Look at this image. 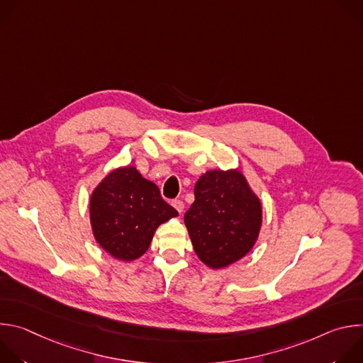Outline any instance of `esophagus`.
Instances as JSON below:
<instances>
[{
    "label": "esophagus",
    "instance_id": "esophagus-1",
    "mask_svg": "<svg viewBox=\"0 0 363 363\" xmlns=\"http://www.w3.org/2000/svg\"><path fill=\"white\" fill-rule=\"evenodd\" d=\"M172 206H174V208H175L179 214L184 211V202H182L181 199H175V201H172Z\"/></svg>",
    "mask_w": 363,
    "mask_h": 363
}]
</instances>
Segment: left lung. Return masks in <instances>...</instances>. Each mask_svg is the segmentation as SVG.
<instances>
[{
    "label": "left lung",
    "instance_id": "1",
    "mask_svg": "<svg viewBox=\"0 0 363 363\" xmlns=\"http://www.w3.org/2000/svg\"><path fill=\"white\" fill-rule=\"evenodd\" d=\"M194 194L184 217L194 251L206 267H230L251 251L260 235L262 201L238 168L206 171Z\"/></svg>",
    "mask_w": 363,
    "mask_h": 363
}]
</instances>
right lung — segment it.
<instances>
[{
    "instance_id": "obj_1",
    "label": "right lung",
    "mask_w": 363,
    "mask_h": 363,
    "mask_svg": "<svg viewBox=\"0 0 363 363\" xmlns=\"http://www.w3.org/2000/svg\"><path fill=\"white\" fill-rule=\"evenodd\" d=\"M89 216L96 242L116 260L142 257L158 227L178 213L167 203L157 184L133 165L111 171L91 191Z\"/></svg>"
}]
</instances>
